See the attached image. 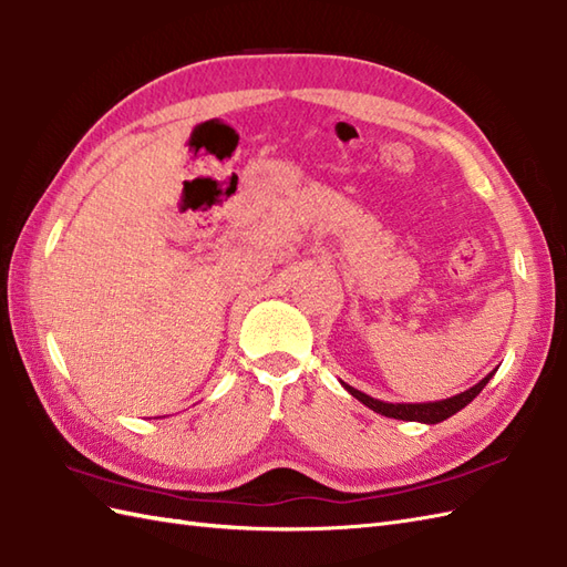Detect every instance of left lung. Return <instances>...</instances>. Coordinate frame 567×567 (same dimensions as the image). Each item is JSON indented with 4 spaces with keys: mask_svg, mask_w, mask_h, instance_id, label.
<instances>
[{
    "mask_svg": "<svg viewBox=\"0 0 567 567\" xmlns=\"http://www.w3.org/2000/svg\"><path fill=\"white\" fill-rule=\"evenodd\" d=\"M493 373H487L481 383H475L473 388L463 390V393L454 395V398H446V400H434V402H383V400H375L367 393H361V390L351 388L349 383L342 381L344 390L349 395H354L363 405L371 408L373 412L383 414V417H393V420H402V422H422V424H436V422H444L449 420L451 414L461 412L468 402L475 400V395L481 393V390L487 385V381L493 379Z\"/></svg>",
    "mask_w": 567,
    "mask_h": 567,
    "instance_id": "left-lung-1",
    "label": "left lung"
}]
</instances>
